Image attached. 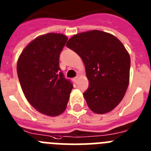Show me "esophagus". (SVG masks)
<instances>
[{
	"mask_svg": "<svg viewBox=\"0 0 151 151\" xmlns=\"http://www.w3.org/2000/svg\"><path fill=\"white\" fill-rule=\"evenodd\" d=\"M74 81H75V82H77V81H78V76H77V77H75L74 78Z\"/></svg>",
	"mask_w": 151,
	"mask_h": 151,
	"instance_id": "esophagus-1",
	"label": "esophagus"
}]
</instances>
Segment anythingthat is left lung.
<instances>
[{
  "instance_id": "1",
  "label": "left lung",
  "mask_w": 151,
  "mask_h": 151,
  "mask_svg": "<svg viewBox=\"0 0 151 151\" xmlns=\"http://www.w3.org/2000/svg\"><path fill=\"white\" fill-rule=\"evenodd\" d=\"M82 58L89 86L83 96L95 113L117 106L128 88L131 59L122 43L113 35L99 30L82 32L66 44Z\"/></svg>"
}]
</instances>
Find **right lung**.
<instances>
[{"mask_svg":"<svg viewBox=\"0 0 151 151\" xmlns=\"http://www.w3.org/2000/svg\"><path fill=\"white\" fill-rule=\"evenodd\" d=\"M68 38L48 33L32 41L17 61V75L25 96L39 112L56 116L65 110L73 83L59 67Z\"/></svg>","mask_w":151,"mask_h":151,"instance_id":"right-lung-1","label":"right lung"}]
</instances>
